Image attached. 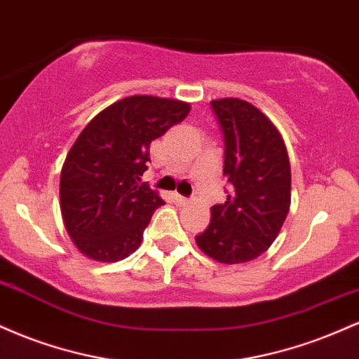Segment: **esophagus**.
<instances>
[{"instance_id": "esophagus-1", "label": "esophagus", "mask_w": 359, "mask_h": 359, "mask_svg": "<svg viewBox=\"0 0 359 359\" xmlns=\"http://www.w3.org/2000/svg\"><path fill=\"white\" fill-rule=\"evenodd\" d=\"M175 203H179L180 205H185V204H189V199L187 197H184V196H179V194H175Z\"/></svg>"}]
</instances>
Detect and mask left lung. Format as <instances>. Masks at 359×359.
I'll list each match as a JSON object with an SVG mask.
<instances>
[{"label":"left lung","instance_id":"1","mask_svg":"<svg viewBox=\"0 0 359 359\" xmlns=\"http://www.w3.org/2000/svg\"><path fill=\"white\" fill-rule=\"evenodd\" d=\"M211 106L224 135V174L231 192L211 208V222L196 236L199 250L224 265L265 253L290 209V162L285 142L251 102L222 97Z\"/></svg>","mask_w":359,"mask_h":359}]
</instances>
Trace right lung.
<instances>
[{
	"label": "right lung",
	"mask_w": 359,
	"mask_h": 359,
	"mask_svg": "<svg viewBox=\"0 0 359 359\" xmlns=\"http://www.w3.org/2000/svg\"><path fill=\"white\" fill-rule=\"evenodd\" d=\"M191 104L170 97H123L86 125L60 172L65 231L86 258L114 263L142 245L162 197L140 177L150 143L187 118Z\"/></svg>",
	"instance_id": "1"
}]
</instances>
